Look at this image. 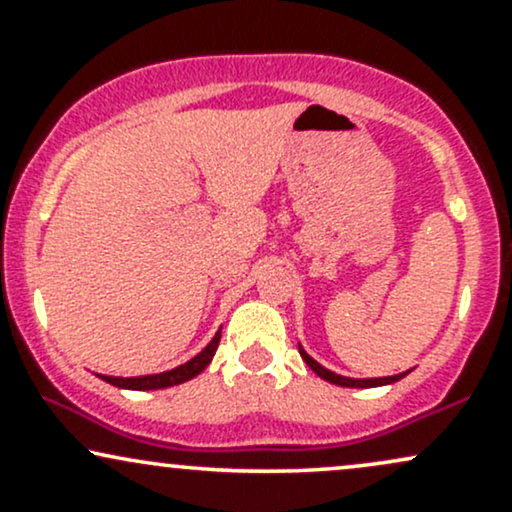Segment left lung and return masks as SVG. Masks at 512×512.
I'll return each mask as SVG.
<instances>
[{
    "instance_id": "left-lung-1",
    "label": "left lung",
    "mask_w": 512,
    "mask_h": 512,
    "mask_svg": "<svg viewBox=\"0 0 512 512\" xmlns=\"http://www.w3.org/2000/svg\"><path fill=\"white\" fill-rule=\"evenodd\" d=\"M298 351H301L303 361L308 363V366H310V370H313V373L320 375V378H322V380H327V383L339 385V387H378V385H390V383H397L399 378H404V375L409 373V370H407V373L387 375V378H366V380H358V378H344V375H337V373H332V370H327L325 366H320V363H317L313 356L305 354V349H303L301 344H298Z\"/></svg>"
}]
</instances>
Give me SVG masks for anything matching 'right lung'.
Wrapping results in <instances>:
<instances>
[{
  "label": "right lung",
  "instance_id": "1",
  "mask_svg": "<svg viewBox=\"0 0 512 512\" xmlns=\"http://www.w3.org/2000/svg\"><path fill=\"white\" fill-rule=\"evenodd\" d=\"M219 339H221V330L214 334V339H211V342L204 346L195 358H190V361L182 363L178 368L166 370V373L139 375V378H115V375H98V378L115 387H125V390H163V387L187 383V380H192L195 375H199L209 366L211 358L216 354V349H219Z\"/></svg>",
  "mask_w": 512,
  "mask_h": 512
}]
</instances>
